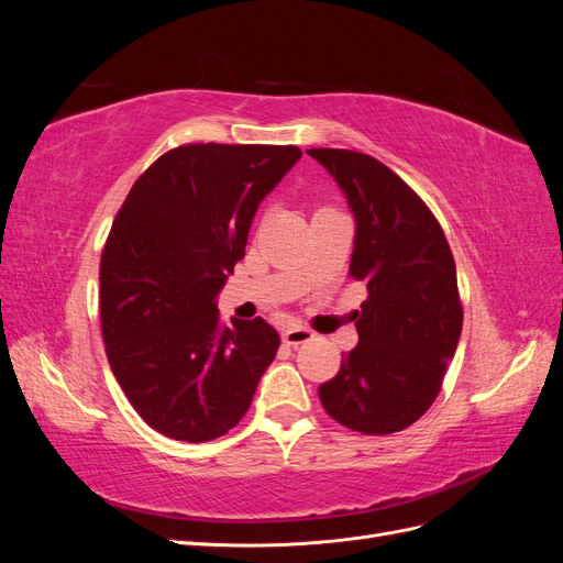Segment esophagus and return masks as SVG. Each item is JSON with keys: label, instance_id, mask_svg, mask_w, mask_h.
<instances>
[{"label": "esophagus", "instance_id": "esophagus-1", "mask_svg": "<svg viewBox=\"0 0 563 563\" xmlns=\"http://www.w3.org/2000/svg\"><path fill=\"white\" fill-rule=\"evenodd\" d=\"M282 340L286 345L298 347L302 343H310V340H314V333L310 329H305V327H291V329H286L282 333Z\"/></svg>", "mask_w": 563, "mask_h": 563}]
</instances>
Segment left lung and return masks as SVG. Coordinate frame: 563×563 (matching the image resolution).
Returning a JSON list of instances; mask_svg holds the SVG:
<instances>
[{"mask_svg": "<svg viewBox=\"0 0 563 563\" xmlns=\"http://www.w3.org/2000/svg\"><path fill=\"white\" fill-rule=\"evenodd\" d=\"M308 155L347 197L356 220L350 275L368 291L354 312L360 343L319 385V399L354 432H401L439 397L463 331L451 246L428 203L376 157L333 147Z\"/></svg>", "mask_w": 563, "mask_h": 563, "instance_id": "1", "label": "left lung"}]
</instances>
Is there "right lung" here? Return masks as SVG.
<instances>
[{
    "label": "right lung",
    "mask_w": 563,
    "mask_h": 563,
    "mask_svg": "<svg viewBox=\"0 0 563 563\" xmlns=\"http://www.w3.org/2000/svg\"><path fill=\"white\" fill-rule=\"evenodd\" d=\"M296 145L168 150L133 183L100 255V329L126 399L152 430L211 441L244 418L279 350L261 317L220 321L216 296L244 258L258 203Z\"/></svg>",
    "instance_id": "1"
}]
</instances>
